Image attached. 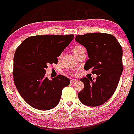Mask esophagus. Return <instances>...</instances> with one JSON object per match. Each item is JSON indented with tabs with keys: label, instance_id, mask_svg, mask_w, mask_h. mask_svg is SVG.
Listing matches in <instances>:
<instances>
[{
	"label": "esophagus",
	"instance_id": "obj_1",
	"mask_svg": "<svg viewBox=\"0 0 134 134\" xmlns=\"http://www.w3.org/2000/svg\"><path fill=\"white\" fill-rule=\"evenodd\" d=\"M77 82V80H75V79L70 80V82H71V84H73L74 82Z\"/></svg>",
	"mask_w": 134,
	"mask_h": 134
}]
</instances>
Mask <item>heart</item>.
<instances>
[{
	"mask_svg": "<svg viewBox=\"0 0 134 134\" xmlns=\"http://www.w3.org/2000/svg\"><path fill=\"white\" fill-rule=\"evenodd\" d=\"M83 49H84V48L83 46H75L73 47V48H72V52L74 53V54L75 55V54H77V53H79V52L81 51L82 50H83ZM61 55H59L58 57V59H61ZM73 74H75V72H72Z\"/></svg>",
	"mask_w": 134,
	"mask_h": 134,
	"instance_id": "obj_1",
	"label": "heart"
}]
</instances>
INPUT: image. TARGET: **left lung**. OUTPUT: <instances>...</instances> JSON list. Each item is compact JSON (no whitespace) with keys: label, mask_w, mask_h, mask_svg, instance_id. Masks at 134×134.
Instances as JSON below:
<instances>
[{"label":"left lung","mask_w":134,"mask_h":134,"mask_svg":"<svg viewBox=\"0 0 134 134\" xmlns=\"http://www.w3.org/2000/svg\"><path fill=\"white\" fill-rule=\"evenodd\" d=\"M75 41L87 50L89 59L84 69L97 75L95 81L86 77L80 80L84 86L78 97L84 105H102L113 96L119 83L123 70L121 46L114 36L106 33L77 35Z\"/></svg>","instance_id":"8db88e82"}]
</instances>
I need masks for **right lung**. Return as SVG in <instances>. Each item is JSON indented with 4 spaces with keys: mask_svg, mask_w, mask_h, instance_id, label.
<instances>
[{
    "mask_svg": "<svg viewBox=\"0 0 134 134\" xmlns=\"http://www.w3.org/2000/svg\"><path fill=\"white\" fill-rule=\"evenodd\" d=\"M73 37L33 36L25 39L17 48L14 56V82L21 97L33 108L47 111L60 101L62 89L69 85L70 80L62 75L49 80L46 68L48 64H57V57Z\"/></svg>",
    "mask_w": 134,
    "mask_h": 134,
    "instance_id": "obj_1",
    "label": "right lung"
}]
</instances>
